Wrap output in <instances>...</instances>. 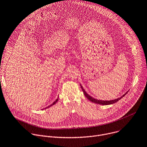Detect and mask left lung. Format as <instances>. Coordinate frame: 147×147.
Wrapping results in <instances>:
<instances>
[{
  "instance_id": "left-lung-1",
  "label": "left lung",
  "mask_w": 147,
  "mask_h": 147,
  "mask_svg": "<svg viewBox=\"0 0 147 147\" xmlns=\"http://www.w3.org/2000/svg\"><path fill=\"white\" fill-rule=\"evenodd\" d=\"M80 87H81V88H82V91H83V94H84L85 97H86L88 100H90V101H92V102H94V103L98 104H100V105H105L113 104L116 102L117 101H118L119 100H121L122 98H123V97L127 93V92H129V91H127V92L126 93H125L122 96H121V97H119V98H118L117 99H115V100H109V101H104V100H97V99L94 98L93 97H92V96H90L89 94H88L86 92V91L84 90V89L83 88L82 86H81V84H80Z\"/></svg>"
}]
</instances>
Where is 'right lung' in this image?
I'll list each match as a JSON object with an SVG mask.
<instances>
[{
	"label": "right lung",
	"instance_id": "right-lung-1",
	"mask_svg": "<svg viewBox=\"0 0 147 147\" xmlns=\"http://www.w3.org/2000/svg\"><path fill=\"white\" fill-rule=\"evenodd\" d=\"M58 97H58V98H57V99H56V100H55V101H54V102H53V104H51V105H49V106H48V107H46V108H45V109H46V108H49V107H51V106H52V105H54V104H55V103H56V102H57V101H58Z\"/></svg>",
	"mask_w": 147,
	"mask_h": 147
}]
</instances>
